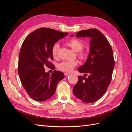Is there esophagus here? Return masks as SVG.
<instances>
[{
  "mask_svg": "<svg viewBox=\"0 0 132 132\" xmlns=\"http://www.w3.org/2000/svg\"><path fill=\"white\" fill-rule=\"evenodd\" d=\"M64 75H65V76H68V75L70 74L69 73H68V72H65V73H64Z\"/></svg>",
  "mask_w": 132,
  "mask_h": 132,
  "instance_id": "1",
  "label": "esophagus"
}]
</instances>
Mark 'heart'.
Returning <instances> with one entry per match:
<instances>
[{"instance_id": "b5f03b06", "label": "heart", "mask_w": 132, "mask_h": 132, "mask_svg": "<svg viewBox=\"0 0 132 132\" xmlns=\"http://www.w3.org/2000/svg\"><path fill=\"white\" fill-rule=\"evenodd\" d=\"M67 45L69 46L74 51L77 53L79 58L81 59H84L86 56V53L82 49L84 47V43L77 38H71L67 42ZM59 45L55 43L52 48V54L53 57H56L58 54ZM78 64L77 61H63L58 65V68L63 71H70L72 70Z\"/></svg>"}]
</instances>
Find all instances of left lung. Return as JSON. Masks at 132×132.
Returning a JSON list of instances; mask_svg holds the SVG:
<instances>
[{"instance_id":"8db88e82","label":"left lung","mask_w":132,"mask_h":132,"mask_svg":"<svg viewBox=\"0 0 132 132\" xmlns=\"http://www.w3.org/2000/svg\"><path fill=\"white\" fill-rule=\"evenodd\" d=\"M76 37H89L91 41L86 61L78 68L84 75L79 77L73 93L82 102L93 103L104 95L111 82L114 67L113 51L105 36L96 29L79 31Z\"/></svg>"}]
</instances>
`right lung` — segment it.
<instances>
[{
    "label": "right lung",
    "instance_id": "obj_1",
    "mask_svg": "<svg viewBox=\"0 0 132 132\" xmlns=\"http://www.w3.org/2000/svg\"><path fill=\"white\" fill-rule=\"evenodd\" d=\"M68 32L48 28H40L27 36L22 43L19 56L18 73L23 87L31 98L45 101L54 94L58 83L64 78L61 71L51 75L44 67L53 65L52 48Z\"/></svg>",
    "mask_w": 132,
    "mask_h": 132
}]
</instances>
